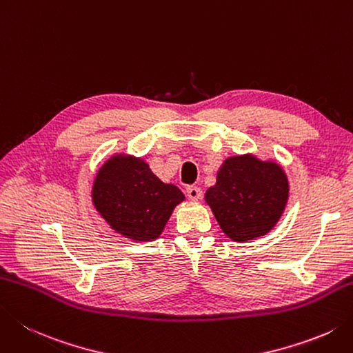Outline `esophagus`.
I'll list each match as a JSON object with an SVG mask.
<instances>
[{
	"mask_svg": "<svg viewBox=\"0 0 353 353\" xmlns=\"http://www.w3.org/2000/svg\"><path fill=\"white\" fill-rule=\"evenodd\" d=\"M186 196H188L191 200H199V199H202V190H200L199 186L191 185L186 188Z\"/></svg>",
	"mask_w": 353,
	"mask_h": 353,
	"instance_id": "1",
	"label": "esophagus"
}]
</instances>
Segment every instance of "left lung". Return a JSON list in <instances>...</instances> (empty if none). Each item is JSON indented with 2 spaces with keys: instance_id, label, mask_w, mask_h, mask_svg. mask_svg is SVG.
I'll return each mask as SVG.
<instances>
[{
  "instance_id": "left-lung-1",
  "label": "left lung",
  "mask_w": 353,
  "mask_h": 353,
  "mask_svg": "<svg viewBox=\"0 0 353 353\" xmlns=\"http://www.w3.org/2000/svg\"><path fill=\"white\" fill-rule=\"evenodd\" d=\"M288 196V177L280 165L246 154L226 159L205 200L226 236L246 241L272 230Z\"/></svg>"
}]
</instances>
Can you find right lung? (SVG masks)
<instances>
[{
	"instance_id": "1",
	"label": "right lung",
	"mask_w": 353,
	"mask_h": 353,
	"mask_svg": "<svg viewBox=\"0 0 353 353\" xmlns=\"http://www.w3.org/2000/svg\"><path fill=\"white\" fill-rule=\"evenodd\" d=\"M92 197L108 225L136 241L161 236L174 206L185 199L176 185L153 174L142 159L121 154L102 165Z\"/></svg>"
}]
</instances>
